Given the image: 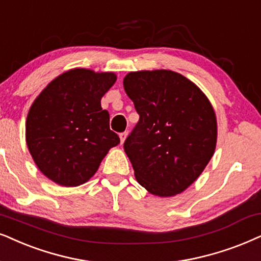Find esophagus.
I'll list each match as a JSON object with an SVG mask.
<instances>
[{
	"mask_svg": "<svg viewBox=\"0 0 261 261\" xmlns=\"http://www.w3.org/2000/svg\"><path fill=\"white\" fill-rule=\"evenodd\" d=\"M119 137H120L121 144H123L124 142H125V140H126V137H127V133H121V134L119 135Z\"/></svg>",
	"mask_w": 261,
	"mask_h": 261,
	"instance_id": "1",
	"label": "esophagus"
}]
</instances>
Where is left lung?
I'll return each mask as SVG.
<instances>
[{"instance_id":"1","label":"left lung","mask_w":261,"mask_h":261,"mask_svg":"<svg viewBox=\"0 0 261 261\" xmlns=\"http://www.w3.org/2000/svg\"><path fill=\"white\" fill-rule=\"evenodd\" d=\"M123 84L140 114L124 143L136 180L155 196L183 193L216 150L212 103L190 79L170 70L130 72Z\"/></svg>"}]
</instances>
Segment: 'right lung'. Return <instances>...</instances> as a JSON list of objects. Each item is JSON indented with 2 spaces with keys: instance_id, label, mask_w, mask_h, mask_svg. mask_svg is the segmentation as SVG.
<instances>
[{
  "instance_id": "1",
  "label": "right lung",
  "mask_w": 261,
  "mask_h": 261,
  "mask_svg": "<svg viewBox=\"0 0 261 261\" xmlns=\"http://www.w3.org/2000/svg\"><path fill=\"white\" fill-rule=\"evenodd\" d=\"M113 72L72 68L53 79L30 107L25 138L36 166L62 187H78L96 173L120 138L110 128L101 98Z\"/></svg>"
}]
</instances>
